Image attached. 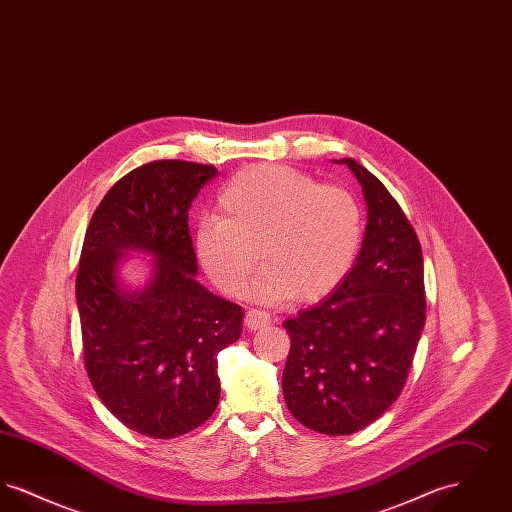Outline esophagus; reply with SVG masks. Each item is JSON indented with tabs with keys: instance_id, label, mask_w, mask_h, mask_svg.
Returning <instances> with one entry per match:
<instances>
[{
	"instance_id": "obj_1",
	"label": "esophagus",
	"mask_w": 512,
	"mask_h": 512,
	"mask_svg": "<svg viewBox=\"0 0 512 512\" xmlns=\"http://www.w3.org/2000/svg\"><path fill=\"white\" fill-rule=\"evenodd\" d=\"M244 322L249 330H259V328L267 326L268 322H270V315L265 313V311L251 309V311H247Z\"/></svg>"
}]
</instances>
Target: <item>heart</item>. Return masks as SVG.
<instances>
[{
    "instance_id": "b5f03b06",
    "label": "heart",
    "mask_w": 512,
    "mask_h": 512,
    "mask_svg": "<svg viewBox=\"0 0 512 512\" xmlns=\"http://www.w3.org/2000/svg\"><path fill=\"white\" fill-rule=\"evenodd\" d=\"M363 234L361 205L345 188L284 165H259L222 188L215 217L195 230V255L226 295L245 292L261 255L265 267L251 288L257 301H315L349 274Z\"/></svg>"
}]
</instances>
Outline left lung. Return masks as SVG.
Listing matches in <instances>:
<instances>
[{"label":"left lung","mask_w":512,"mask_h":512,"mask_svg":"<svg viewBox=\"0 0 512 512\" xmlns=\"http://www.w3.org/2000/svg\"><path fill=\"white\" fill-rule=\"evenodd\" d=\"M368 222L340 286L284 322L292 347L282 374L290 413L307 428L347 436L386 413L405 386L426 320L424 261L388 188L355 159Z\"/></svg>","instance_id":"1"}]
</instances>
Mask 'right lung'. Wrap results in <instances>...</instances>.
Returning a JSON list of instances; mask_svg holds the SVG:
<instances>
[{"label":"right lung","instance_id":"add662e5","mask_svg":"<svg viewBox=\"0 0 512 512\" xmlns=\"http://www.w3.org/2000/svg\"><path fill=\"white\" fill-rule=\"evenodd\" d=\"M217 174L188 161L128 172L101 199L82 245L76 305L86 372L103 405L149 438L188 434L215 413L217 355L242 334V307L195 280L188 211ZM130 250L154 257L138 291L118 278Z\"/></svg>","mask_w":512,"mask_h":512}]
</instances>
